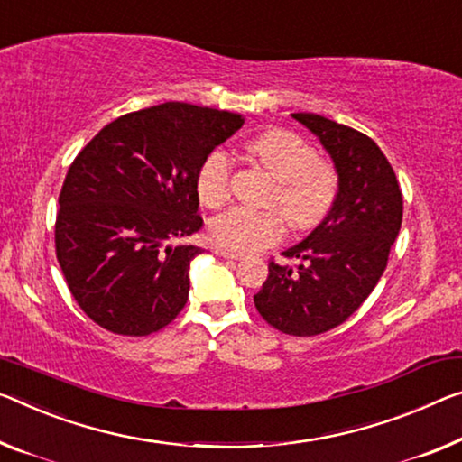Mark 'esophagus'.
Here are the masks:
<instances>
[{
    "mask_svg": "<svg viewBox=\"0 0 462 462\" xmlns=\"http://www.w3.org/2000/svg\"><path fill=\"white\" fill-rule=\"evenodd\" d=\"M217 255H221V258H225V260H239L241 258V254L223 250V247H217Z\"/></svg>",
    "mask_w": 462,
    "mask_h": 462,
    "instance_id": "obj_1",
    "label": "esophagus"
}]
</instances>
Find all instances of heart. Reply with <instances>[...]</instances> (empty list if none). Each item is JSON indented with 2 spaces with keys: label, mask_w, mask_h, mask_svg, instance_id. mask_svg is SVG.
I'll list each match as a JSON object with an SVG mask.
<instances>
[{
  "label": "heart",
  "mask_w": 462,
  "mask_h": 462,
  "mask_svg": "<svg viewBox=\"0 0 462 462\" xmlns=\"http://www.w3.org/2000/svg\"><path fill=\"white\" fill-rule=\"evenodd\" d=\"M244 152L274 177L268 204L281 208L291 225L308 229L328 215L337 200L338 175L330 162L316 157L300 134L268 127L245 140ZM231 175L233 162L225 151H212L204 159L196 177V191L204 207L221 208L229 202ZM208 236L223 250L250 254L282 237V218L274 210L233 208L212 218Z\"/></svg>",
  "instance_id": "1"
}]
</instances>
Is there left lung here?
Wrapping results in <instances>:
<instances>
[{
  "label": "left lung",
  "mask_w": 462,
  "mask_h": 462,
  "mask_svg": "<svg viewBox=\"0 0 462 462\" xmlns=\"http://www.w3.org/2000/svg\"><path fill=\"white\" fill-rule=\"evenodd\" d=\"M293 117L335 162L337 200L301 244L282 252L300 264H268L254 303L273 328L316 337L343 324L378 285L401 231L402 194L393 165L365 134L316 113Z\"/></svg>",
  "instance_id": "8db88e82"
}]
</instances>
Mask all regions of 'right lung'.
Wrapping results in <instances>:
<instances>
[{
	"mask_svg": "<svg viewBox=\"0 0 462 462\" xmlns=\"http://www.w3.org/2000/svg\"><path fill=\"white\" fill-rule=\"evenodd\" d=\"M244 125L239 113L162 103L117 117L78 152L60 191L55 254L69 293L101 328L146 337L189 293L200 247L196 177Z\"/></svg>",
	"mask_w": 462,
	"mask_h": 462,
	"instance_id": "1",
	"label": "right lung"
}]
</instances>
